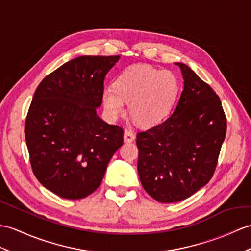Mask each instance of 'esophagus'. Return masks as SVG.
Instances as JSON below:
<instances>
[{"mask_svg": "<svg viewBox=\"0 0 251 251\" xmlns=\"http://www.w3.org/2000/svg\"><path fill=\"white\" fill-rule=\"evenodd\" d=\"M124 139L126 143H131L135 139V134H134L131 130H126L124 134Z\"/></svg>", "mask_w": 251, "mask_h": 251, "instance_id": "34e87169", "label": "esophagus"}]
</instances>
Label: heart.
<instances>
[{"label": "heart", "instance_id": "b5f03b06", "mask_svg": "<svg viewBox=\"0 0 251 251\" xmlns=\"http://www.w3.org/2000/svg\"><path fill=\"white\" fill-rule=\"evenodd\" d=\"M178 94V83L172 72L148 65H136L126 69L117 77L114 87L102 91V101L107 115L117 118L129 114L140 126H152L161 121L172 108Z\"/></svg>", "mask_w": 251, "mask_h": 251}]
</instances>
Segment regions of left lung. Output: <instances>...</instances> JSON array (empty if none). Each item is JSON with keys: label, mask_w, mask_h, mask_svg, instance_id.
<instances>
[{"label": "left lung", "mask_w": 251, "mask_h": 251, "mask_svg": "<svg viewBox=\"0 0 251 251\" xmlns=\"http://www.w3.org/2000/svg\"><path fill=\"white\" fill-rule=\"evenodd\" d=\"M180 67L184 87L174 112L137 134L138 176L158 202H178L206 185L226 137L227 119L210 85L188 66Z\"/></svg>", "instance_id": "8db88e82"}]
</instances>
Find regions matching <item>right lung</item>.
Returning <instances> with one entry per match:
<instances>
[{
  "mask_svg": "<svg viewBox=\"0 0 251 251\" xmlns=\"http://www.w3.org/2000/svg\"><path fill=\"white\" fill-rule=\"evenodd\" d=\"M117 56H79L47 75L25 120L33 173L49 191L82 199L100 186L124 130L97 114L107 72Z\"/></svg>",
  "mask_w": 251,
  "mask_h": 251,
  "instance_id": "obj_1",
  "label": "right lung"
}]
</instances>
